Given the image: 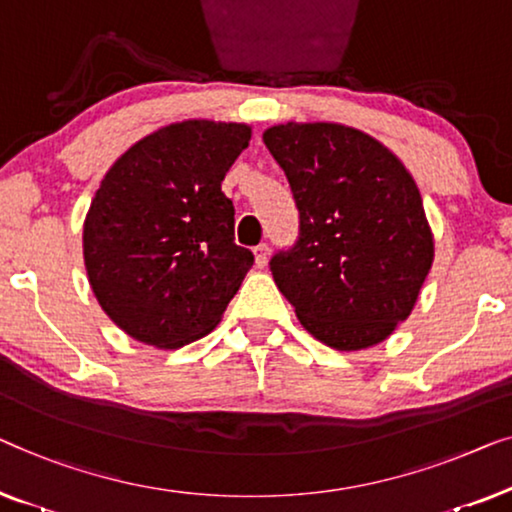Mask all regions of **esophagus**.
Segmentation results:
<instances>
[{
	"mask_svg": "<svg viewBox=\"0 0 512 512\" xmlns=\"http://www.w3.org/2000/svg\"><path fill=\"white\" fill-rule=\"evenodd\" d=\"M253 255H255V264L262 269V266H266V259H269V246H266V243H259V246L253 248Z\"/></svg>",
	"mask_w": 512,
	"mask_h": 512,
	"instance_id": "esophagus-1",
	"label": "esophagus"
}]
</instances>
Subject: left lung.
Here are the masks:
<instances>
[{
	"label": "left lung",
	"mask_w": 512,
	"mask_h": 512,
	"mask_svg": "<svg viewBox=\"0 0 512 512\" xmlns=\"http://www.w3.org/2000/svg\"><path fill=\"white\" fill-rule=\"evenodd\" d=\"M299 208V239L271 257L278 290L329 348H371L413 311L434 262L420 190L373 136L336 122L264 132Z\"/></svg>",
	"instance_id": "1"
}]
</instances>
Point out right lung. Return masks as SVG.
I'll use <instances>...</instances> for the list:
<instances>
[{"label":"right lung","instance_id":"obj_1","mask_svg":"<svg viewBox=\"0 0 512 512\" xmlns=\"http://www.w3.org/2000/svg\"><path fill=\"white\" fill-rule=\"evenodd\" d=\"M250 134L241 122H171L106 171L83 222V259L99 306L127 336L183 348L239 292L255 257L234 243L222 181Z\"/></svg>","mask_w":512,"mask_h":512}]
</instances>
